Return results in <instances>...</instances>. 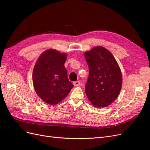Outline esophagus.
Here are the masks:
<instances>
[{"label": "esophagus", "instance_id": "1", "mask_svg": "<svg viewBox=\"0 0 150 150\" xmlns=\"http://www.w3.org/2000/svg\"><path fill=\"white\" fill-rule=\"evenodd\" d=\"M79 81H75V82L73 83V84L74 86H79Z\"/></svg>", "mask_w": 150, "mask_h": 150}]
</instances>
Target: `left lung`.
Wrapping results in <instances>:
<instances>
[{
  "mask_svg": "<svg viewBox=\"0 0 150 150\" xmlns=\"http://www.w3.org/2000/svg\"><path fill=\"white\" fill-rule=\"evenodd\" d=\"M89 74L85 92L92 105L105 108L118 96L122 87L120 67L112 54L103 46L84 52Z\"/></svg>",
  "mask_w": 150,
  "mask_h": 150,
  "instance_id": "1",
  "label": "left lung"
}]
</instances>
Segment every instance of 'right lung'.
Returning a JSON list of instances; mask_svg holds the SVG:
<instances>
[{
    "instance_id": "add662e5",
    "label": "right lung",
    "mask_w": 150,
    "mask_h": 150,
    "mask_svg": "<svg viewBox=\"0 0 150 150\" xmlns=\"http://www.w3.org/2000/svg\"><path fill=\"white\" fill-rule=\"evenodd\" d=\"M67 53L49 49L38 57L33 72L35 93L43 101L56 105L62 101L73 88L67 78L64 63Z\"/></svg>"
}]
</instances>
